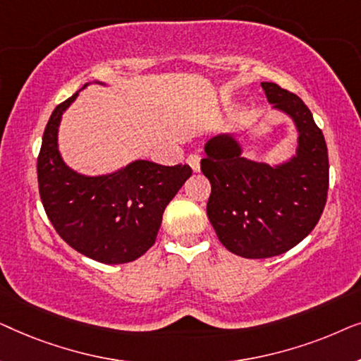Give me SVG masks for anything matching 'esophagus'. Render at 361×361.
<instances>
[{"label":"esophagus","instance_id":"esophagus-1","mask_svg":"<svg viewBox=\"0 0 361 361\" xmlns=\"http://www.w3.org/2000/svg\"><path fill=\"white\" fill-rule=\"evenodd\" d=\"M200 159H202V156L197 154V152H192V154L187 157V162H189L190 169L194 172L200 171Z\"/></svg>","mask_w":361,"mask_h":361}]
</instances>
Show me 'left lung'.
I'll list each match as a JSON object with an SVG mask.
<instances>
[{"label":"left lung","mask_w":361,"mask_h":361,"mask_svg":"<svg viewBox=\"0 0 361 361\" xmlns=\"http://www.w3.org/2000/svg\"><path fill=\"white\" fill-rule=\"evenodd\" d=\"M266 98L293 120L294 156L279 164L251 161L233 135L210 137L200 169L210 180L207 215L221 245L243 258L283 255L300 243L322 215L329 190V154L322 131L298 95L273 82Z\"/></svg>","instance_id":"1"}]
</instances>
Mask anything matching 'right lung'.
<instances>
[{"instance_id":"1","label":"right lung","mask_w":361,"mask_h":361,"mask_svg":"<svg viewBox=\"0 0 361 361\" xmlns=\"http://www.w3.org/2000/svg\"><path fill=\"white\" fill-rule=\"evenodd\" d=\"M77 97L78 92L57 105L44 130L37 157L44 210L61 238L78 253L105 264L130 263L154 245L164 209L192 169L136 159L110 174L73 171L59 152V126Z\"/></svg>"}]
</instances>
